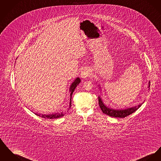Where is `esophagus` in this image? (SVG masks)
Masks as SVG:
<instances>
[{
    "label": "esophagus",
    "instance_id": "obj_1",
    "mask_svg": "<svg viewBox=\"0 0 161 161\" xmlns=\"http://www.w3.org/2000/svg\"><path fill=\"white\" fill-rule=\"evenodd\" d=\"M91 74H90V69H87V68H85L84 69L81 73H80V75H81V77L82 78H86L88 76H90Z\"/></svg>",
    "mask_w": 161,
    "mask_h": 161
}]
</instances>
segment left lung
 <instances>
[{
  "label": "left lung",
  "instance_id": "1",
  "mask_svg": "<svg viewBox=\"0 0 161 161\" xmlns=\"http://www.w3.org/2000/svg\"><path fill=\"white\" fill-rule=\"evenodd\" d=\"M98 86H99V88L101 90V87L99 85ZM150 82L148 83V89H150ZM98 101H99V107L101 108V110L103 111V112L105 114H106L107 115L110 116V117H115V118H125L127 116H128L129 115H130L131 114L134 113L135 111H136L140 106L142 105V103L139 104L137 106H136L134 107H129L126 108H124V109H115L113 108H110L106 106L103 101H102V99L100 96L98 97Z\"/></svg>",
  "mask_w": 161,
  "mask_h": 161
}]
</instances>
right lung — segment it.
Segmentation results:
<instances>
[{
  "instance_id": "right-lung-1",
  "label": "right lung",
  "mask_w": 161,
  "mask_h": 161,
  "mask_svg": "<svg viewBox=\"0 0 161 161\" xmlns=\"http://www.w3.org/2000/svg\"><path fill=\"white\" fill-rule=\"evenodd\" d=\"M80 82V79L79 77H77L75 80H74L73 82H72V84H71L70 87H69V92L70 93V102H69V106L68 108V110L70 108V107L71 106V97H72V95L75 91V90L76 88V86L79 84V83ZM35 115L41 117L42 118H49V119H55V118H58L64 116L65 113L62 112L60 113H55V114H49V115H46V114H37V113H34Z\"/></svg>"
}]
</instances>
